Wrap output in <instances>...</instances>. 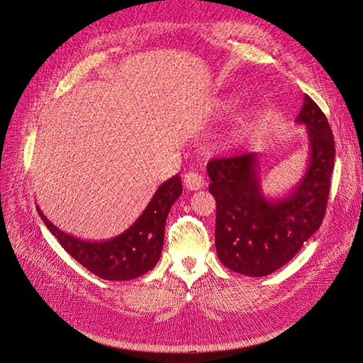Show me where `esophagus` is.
<instances>
[{
	"instance_id": "1",
	"label": "esophagus",
	"mask_w": 363,
	"mask_h": 363,
	"mask_svg": "<svg viewBox=\"0 0 363 363\" xmlns=\"http://www.w3.org/2000/svg\"><path fill=\"white\" fill-rule=\"evenodd\" d=\"M184 186H186L189 190H199L204 187V177L196 173V172H190L184 174Z\"/></svg>"
}]
</instances>
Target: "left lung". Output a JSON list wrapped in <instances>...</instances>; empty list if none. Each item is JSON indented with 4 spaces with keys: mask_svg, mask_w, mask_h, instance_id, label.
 Wrapping results in <instances>:
<instances>
[{
    "mask_svg": "<svg viewBox=\"0 0 363 363\" xmlns=\"http://www.w3.org/2000/svg\"><path fill=\"white\" fill-rule=\"evenodd\" d=\"M296 123L307 126L309 167L290 195L262 194L256 152L212 159L207 173L217 201L215 248L221 264L245 276H267L296 256L325 218L335 142L326 115L306 95Z\"/></svg>",
    "mask_w": 363,
    "mask_h": 363,
    "instance_id": "obj_1",
    "label": "left lung"
}]
</instances>
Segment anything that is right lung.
I'll return each instance as SVG.
<instances>
[{"label": "right lung", "mask_w": 363, "mask_h": 363, "mask_svg": "<svg viewBox=\"0 0 363 363\" xmlns=\"http://www.w3.org/2000/svg\"><path fill=\"white\" fill-rule=\"evenodd\" d=\"M181 194V176L169 177L157 189L133 226L104 242H87L68 235L54 226L38 207L37 211L62 248L89 272L106 281H129L156 267L164 246L168 212Z\"/></svg>", "instance_id": "1"}]
</instances>
